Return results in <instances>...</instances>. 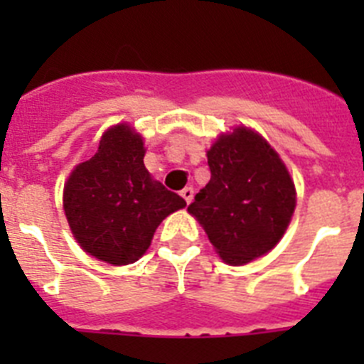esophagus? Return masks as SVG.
Segmentation results:
<instances>
[{"instance_id":"1","label":"esophagus","mask_w":364,"mask_h":364,"mask_svg":"<svg viewBox=\"0 0 364 364\" xmlns=\"http://www.w3.org/2000/svg\"><path fill=\"white\" fill-rule=\"evenodd\" d=\"M180 195H182V198H184V200L189 204V202L193 200V195H195V191H193V188H189L188 186V188H184L182 191H180Z\"/></svg>"}]
</instances>
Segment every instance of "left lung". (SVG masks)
Masks as SVG:
<instances>
[{
	"instance_id": "left-lung-1",
	"label": "left lung",
	"mask_w": 364,
	"mask_h": 364,
	"mask_svg": "<svg viewBox=\"0 0 364 364\" xmlns=\"http://www.w3.org/2000/svg\"><path fill=\"white\" fill-rule=\"evenodd\" d=\"M211 178L188 211L228 264H246L281 240L295 210L290 173L264 138L246 127L208 151Z\"/></svg>"
}]
</instances>
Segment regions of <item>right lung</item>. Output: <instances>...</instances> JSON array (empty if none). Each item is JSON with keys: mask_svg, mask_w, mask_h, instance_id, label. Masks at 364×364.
I'll return each mask as SVG.
<instances>
[{"mask_svg": "<svg viewBox=\"0 0 364 364\" xmlns=\"http://www.w3.org/2000/svg\"><path fill=\"white\" fill-rule=\"evenodd\" d=\"M144 142L129 125L105 131L92 159L76 166L63 189L73 235L89 255L131 264L146 253L154 231L186 200L151 178Z\"/></svg>", "mask_w": 364, "mask_h": 364, "instance_id": "1", "label": "right lung"}]
</instances>
